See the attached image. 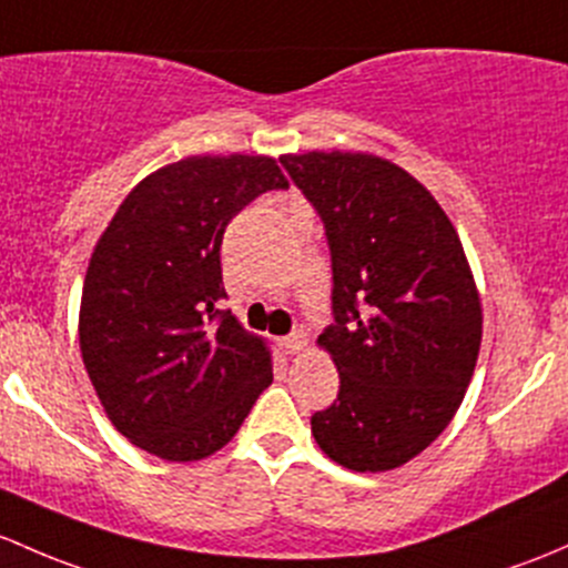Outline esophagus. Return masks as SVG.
I'll use <instances>...</instances> for the list:
<instances>
[{"label":"esophagus","mask_w":568,"mask_h":568,"mask_svg":"<svg viewBox=\"0 0 568 568\" xmlns=\"http://www.w3.org/2000/svg\"><path fill=\"white\" fill-rule=\"evenodd\" d=\"M280 345H283L285 354H291V356L300 354L304 345H307V332L296 329L294 334H288V337H283V343H280Z\"/></svg>","instance_id":"obj_1"}]
</instances>
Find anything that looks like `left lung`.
<instances>
[{"instance_id": "left-lung-1", "label": "left lung", "mask_w": 568, "mask_h": 568, "mask_svg": "<svg viewBox=\"0 0 568 568\" xmlns=\"http://www.w3.org/2000/svg\"><path fill=\"white\" fill-rule=\"evenodd\" d=\"M332 250L334 324L318 337L337 399L310 419L337 465L378 474L455 419L481 345V300L463 242L433 193L367 152L283 154Z\"/></svg>"}]
</instances>
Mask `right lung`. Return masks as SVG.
Segmentation results:
<instances>
[{"label": "right lung", "mask_w": 568, "mask_h": 568, "mask_svg": "<svg viewBox=\"0 0 568 568\" xmlns=\"http://www.w3.org/2000/svg\"><path fill=\"white\" fill-rule=\"evenodd\" d=\"M288 187L266 154H193L141 179L94 244L79 343L111 425L169 463L223 449L272 384V351L217 310L225 225Z\"/></svg>", "instance_id": "obj_1"}]
</instances>
